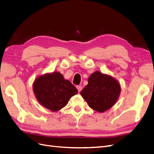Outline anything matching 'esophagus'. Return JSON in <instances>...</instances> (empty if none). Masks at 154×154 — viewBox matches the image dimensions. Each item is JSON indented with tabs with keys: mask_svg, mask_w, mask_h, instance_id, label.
I'll return each instance as SVG.
<instances>
[{
	"mask_svg": "<svg viewBox=\"0 0 154 154\" xmlns=\"http://www.w3.org/2000/svg\"><path fill=\"white\" fill-rule=\"evenodd\" d=\"M76 88H77V89H78V92H80L81 90L82 89V87L81 85H77V86H76Z\"/></svg>",
	"mask_w": 154,
	"mask_h": 154,
	"instance_id": "esophagus-1",
	"label": "esophagus"
}]
</instances>
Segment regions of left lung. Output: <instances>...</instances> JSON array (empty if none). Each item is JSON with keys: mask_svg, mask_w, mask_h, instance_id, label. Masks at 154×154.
<instances>
[{"mask_svg": "<svg viewBox=\"0 0 154 154\" xmlns=\"http://www.w3.org/2000/svg\"><path fill=\"white\" fill-rule=\"evenodd\" d=\"M121 88L115 79L97 71L88 79V84L80 92L89 107L103 112L110 108L117 101Z\"/></svg>", "mask_w": 154, "mask_h": 154, "instance_id": "obj_1", "label": "left lung"}]
</instances>
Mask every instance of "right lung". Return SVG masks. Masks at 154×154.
I'll return each mask as SVG.
<instances>
[{"mask_svg": "<svg viewBox=\"0 0 154 154\" xmlns=\"http://www.w3.org/2000/svg\"><path fill=\"white\" fill-rule=\"evenodd\" d=\"M33 90L38 102L54 112L65 106L70 97L78 93L75 86L57 72L37 78Z\"/></svg>", "mask_w": 154, "mask_h": 154, "instance_id": "right-lung-1", "label": "right lung"}]
</instances>
